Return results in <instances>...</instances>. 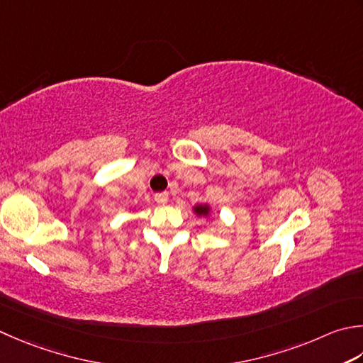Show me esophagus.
<instances>
[{"label":"esophagus","mask_w":363,"mask_h":363,"mask_svg":"<svg viewBox=\"0 0 363 363\" xmlns=\"http://www.w3.org/2000/svg\"><path fill=\"white\" fill-rule=\"evenodd\" d=\"M154 200L157 201L159 204H167L168 203V194H167V191H160V194H155Z\"/></svg>","instance_id":"1"}]
</instances>
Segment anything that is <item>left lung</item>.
Wrapping results in <instances>:
<instances>
[{"label":"left lung","mask_w":363,"mask_h":363,"mask_svg":"<svg viewBox=\"0 0 363 363\" xmlns=\"http://www.w3.org/2000/svg\"><path fill=\"white\" fill-rule=\"evenodd\" d=\"M195 211H196L198 216H206L209 212V208H208V206H196Z\"/></svg>","instance_id":"8db88e82"}]
</instances>
